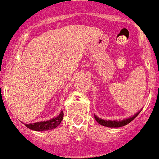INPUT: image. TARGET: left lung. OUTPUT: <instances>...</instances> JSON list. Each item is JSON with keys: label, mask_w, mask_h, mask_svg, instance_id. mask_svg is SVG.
<instances>
[{"label": "left lung", "mask_w": 159, "mask_h": 159, "mask_svg": "<svg viewBox=\"0 0 159 159\" xmlns=\"http://www.w3.org/2000/svg\"><path fill=\"white\" fill-rule=\"evenodd\" d=\"M139 113L140 112H138V114H136L134 116H133V117H130V118L126 119V120H119V121H117V120H103V119L99 118V117H97L96 115H94V117H95L96 120H97V121L98 122V123L100 124V125H103V126L109 127V128H120V127L125 126V125H128V124H129L130 122L132 121L134 119L135 117H136L137 116H138V114H139Z\"/></svg>", "instance_id": "left-lung-1"}]
</instances>
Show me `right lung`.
Returning <instances> with one entry per match:
<instances>
[{"label": "right lung", "instance_id": "add662e5", "mask_svg": "<svg viewBox=\"0 0 159 159\" xmlns=\"http://www.w3.org/2000/svg\"><path fill=\"white\" fill-rule=\"evenodd\" d=\"M62 119H63V111H61L60 114L58 117L52 118V120L37 122V123L34 124H28V125H25V126L29 129L34 130V131H47V130H52L56 128L58 125H59Z\"/></svg>", "mask_w": 159, "mask_h": 159}]
</instances>
